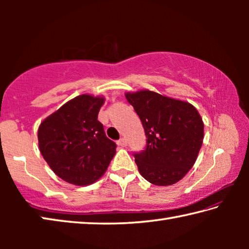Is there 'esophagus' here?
Instances as JSON below:
<instances>
[{
	"mask_svg": "<svg viewBox=\"0 0 249 249\" xmlns=\"http://www.w3.org/2000/svg\"><path fill=\"white\" fill-rule=\"evenodd\" d=\"M116 144L119 145V146H121V147H124L125 145H126V141H125V138H121V140H119L116 142Z\"/></svg>",
	"mask_w": 249,
	"mask_h": 249,
	"instance_id": "esophagus-1",
	"label": "esophagus"
}]
</instances>
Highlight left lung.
I'll list each match as a JSON object with an SVG mask.
<instances>
[{"label":"left lung","instance_id":"1","mask_svg":"<svg viewBox=\"0 0 249 249\" xmlns=\"http://www.w3.org/2000/svg\"><path fill=\"white\" fill-rule=\"evenodd\" d=\"M144 126L146 149L134 154L140 174L155 185L178 182L195 165L204 137L197 109L149 90L125 93Z\"/></svg>","mask_w":249,"mask_h":249}]
</instances>
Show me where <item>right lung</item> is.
Listing matches in <instances>:
<instances>
[{
  "mask_svg": "<svg viewBox=\"0 0 249 249\" xmlns=\"http://www.w3.org/2000/svg\"><path fill=\"white\" fill-rule=\"evenodd\" d=\"M104 101L103 96H75L39 125L40 154L66 182L80 187L94 183L114 157L116 144L98 121Z\"/></svg>",
  "mask_w": 249,
  "mask_h": 249,
  "instance_id": "add662e5",
  "label": "right lung"
}]
</instances>
